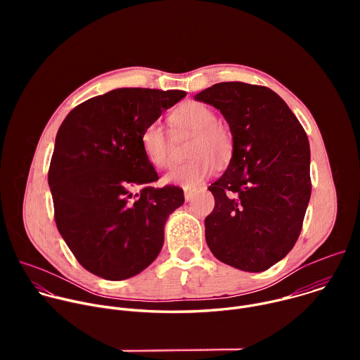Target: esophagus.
Returning a JSON list of instances; mask_svg holds the SVG:
<instances>
[{
  "label": "esophagus",
  "instance_id": "34e87169",
  "mask_svg": "<svg viewBox=\"0 0 360 360\" xmlns=\"http://www.w3.org/2000/svg\"><path fill=\"white\" fill-rule=\"evenodd\" d=\"M193 196H195V191H192V189H185V200H186V202L192 200Z\"/></svg>",
  "mask_w": 360,
  "mask_h": 360
}]
</instances>
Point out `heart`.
I'll use <instances>...</instances> for the list:
<instances>
[{
    "label": "heart",
    "mask_w": 360,
    "mask_h": 360,
    "mask_svg": "<svg viewBox=\"0 0 360 360\" xmlns=\"http://www.w3.org/2000/svg\"><path fill=\"white\" fill-rule=\"evenodd\" d=\"M215 111L202 102H186L171 115V124L179 134L193 135L189 157L191 161L175 167L164 176V184L179 185L185 189L195 188L207 181L218 169V162H226L233 150L231 131L217 122ZM146 160L160 169L172 164L171 143L167 131L158 122L149 124L141 136Z\"/></svg>",
    "instance_id": "heart-1"
}]
</instances>
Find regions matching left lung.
<instances>
[{
	"mask_svg": "<svg viewBox=\"0 0 360 360\" xmlns=\"http://www.w3.org/2000/svg\"><path fill=\"white\" fill-rule=\"evenodd\" d=\"M226 120L233 150L208 189L215 208L205 238L221 262L262 272L283 259L299 238L311 199V148L286 102L272 89L219 82L195 95Z\"/></svg>",
	"mask_w": 360,
	"mask_h": 360,
	"instance_id": "1",
	"label": "left lung"
}]
</instances>
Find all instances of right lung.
<instances>
[{
    "label": "right lung",
    "mask_w": 360,
    "mask_h": 360,
    "mask_svg": "<svg viewBox=\"0 0 360 360\" xmlns=\"http://www.w3.org/2000/svg\"><path fill=\"white\" fill-rule=\"evenodd\" d=\"M185 95L118 88L82 102L61 124L48 172L56 224L91 274L124 281L160 255L167 219L185 199L181 188L148 185L158 174L141 136ZM139 184L144 188L134 195Z\"/></svg>",
    "instance_id": "obj_1"
}]
</instances>
